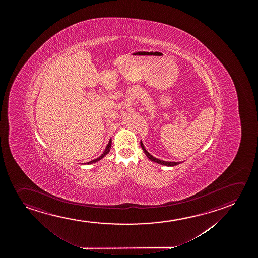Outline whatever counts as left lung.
<instances>
[{"instance_id":"left-lung-1","label":"left lung","mask_w":258,"mask_h":258,"mask_svg":"<svg viewBox=\"0 0 258 258\" xmlns=\"http://www.w3.org/2000/svg\"><path fill=\"white\" fill-rule=\"evenodd\" d=\"M141 147L142 148V150L144 151L145 155L148 156V158L152 161V162H156V163H158V164H161V165L168 166V167H173V166L178 165L180 164L181 162H166V161H162V160H160V159L155 158V156H153V155H150L148 151H147V149L145 148L144 145L142 143V141H141Z\"/></svg>"}]
</instances>
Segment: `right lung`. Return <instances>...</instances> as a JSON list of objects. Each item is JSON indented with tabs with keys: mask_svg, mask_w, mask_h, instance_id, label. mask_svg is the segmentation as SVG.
<instances>
[{
	"mask_svg": "<svg viewBox=\"0 0 258 258\" xmlns=\"http://www.w3.org/2000/svg\"><path fill=\"white\" fill-rule=\"evenodd\" d=\"M110 148H111V139H110V141H109V143L106 146V148H105V150L103 151V154L100 155L98 158L95 159V160H92V161H90L89 162H85V163H83V164H91V163H95V162H98L100 161L101 159H103L107 154H109V152H110Z\"/></svg>",
	"mask_w": 258,
	"mask_h": 258,
	"instance_id": "right-lung-1",
	"label": "right lung"
}]
</instances>
